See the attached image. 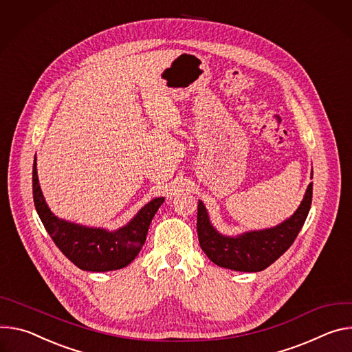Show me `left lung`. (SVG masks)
<instances>
[{
  "label": "left lung",
  "instance_id": "8db88e82",
  "mask_svg": "<svg viewBox=\"0 0 352 352\" xmlns=\"http://www.w3.org/2000/svg\"><path fill=\"white\" fill-rule=\"evenodd\" d=\"M314 184H309L295 214L276 228L246 232L241 236H222L210 223L201 201L197 208L199 242L208 258L219 267L235 271L256 272L267 268L281 257L296 239L311 204Z\"/></svg>",
  "mask_w": 352,
  "mask_h": 352
}]
</instances>
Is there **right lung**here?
<instances>
[{
    "instance_id": "right-lung-1",
    "label": "right lung",
    "mask_w": 352,
    "mask_h": 352,
    "mask_svg": "<svg viewBox=\"0 0 352 352\" xmlns=\"http://www.w3.org/2000/svg\"><path fill=\"white\" fill-rule=\"evenodd\" d=\"M32 179L34 207L50 238L68 260L85 271H111L129 265L144 246L149 223L165 201L164 197L153 199L140 210L129 225L107 232L58 219L49 210L38 186L36 158Z\"/></svg>"
}]
</instances>
